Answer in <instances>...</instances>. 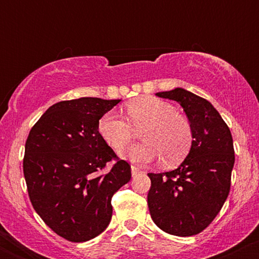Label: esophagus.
Wrapping results in <instances>:
<instances>
[{
	"label": "esophagus",
	"mask_w": 259,
	"mask_h": 259,
	"mask_svg": "<svg viewBox=\"0 0 259 259\" xmlns=\"http://www.w3.org/2000/svg\"><path fill=\"white\" fill-rule=\"evenodd\" d=\"M140 168L136 167V165H132V175L133 177H135V175H138L140 173Z\"/></svg>",
	"instance_id": "1"
}]
</instances>
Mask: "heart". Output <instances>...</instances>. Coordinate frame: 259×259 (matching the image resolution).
I'll list each match as a JSON object with an SVG mask.
<instances>
[{"label":"heart","instance_id":"b5f03b06","mask_svg":"<svg viewBox=\"0 0 259 259\" xmlns=\"http://www.w3.org/2000/svg\"><path fill=\"white\" fill-rule=\"evenodd\" d=\"M129 121L115 113H106L99 121V132L113 150H121L132 141L134 128L144 127L142 144L120 151L123 158L145 164L162 157L165 167L180 163L191 150L192 127L185 115L164 101L144 97L126 107Z\"/></svg>","mask_w":259,"mask_h":259}]
</instances>
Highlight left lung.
<instances>
[{
	"label": "left lung",
	"instance_id": "obj_1",
	"mask_svg": "<svg viewBox=\"0 0 259 259\" xmlns=\"http://www.w3.org/2000/svg\"><path fill=\"white\" fill-rule=\"evenodd\" d=\"M177 101L192 127L191 150L177 169L148 173L147 204L154 224L175 236H191L215 218L230 191L235 154L233 136L206 99L183 88L157 92Z\"/></svg>",
	"mask_w": 259,
	"mask_h": 259
}]
</instances>
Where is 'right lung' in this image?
Returning <instances> with one entry per match:
<instances>
[{
    "label": "right lung",
    "mask_w": 259,
    "mask_h": 259,
    "mask_svg": "<svg viewBox=\"0 0 259 259\" xmlns=\"http://www.w3.org/2000/svg\"><path fill=\"white\" fill-rule=\"evenodd\" d=\"M121 100L81 97L50 107L31 127L23 170L32 207L68 241L84 242L108 227L112 197L132 178L99 132V121Z\"/></svg>",
    "instance_id": "right-lung-1"
}]
</instances>
